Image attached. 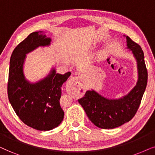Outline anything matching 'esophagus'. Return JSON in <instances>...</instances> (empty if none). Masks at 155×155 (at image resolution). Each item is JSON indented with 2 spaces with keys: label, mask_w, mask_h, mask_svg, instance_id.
<instances>
[{
  "label": "esophagus",
  "mask_w": 155,
  "mask_h": 155,
  "mask_svg": "<svg viewBox=\"0 0 155 155\" xmlns=\"http://www.w3.org/2000/svg\"><path fill=\"white\" fill-rule=\"evenodd\" d=\"M78 79H79V78H78L77 76H74V77H71V79H70V80L69 81V83L73 84L74 81H77Z\"/></svg>",
  "instance_id": "1"
}]
</instances>
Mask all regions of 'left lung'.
Returning <instances> with one entry per match:
<instances>
[{
    "label": "left lung",
    "instance_id": "8db88e82",
    "mask_svg": "<svg viewBox=\"0 0 155 155\" xmlns=\"http://www.w3.org/2000/svg\"><path fill=\"white\" fill-rule=\"evenodd\" d=\"M127 49L137 61L138 79L136 86L126 96L118 99H108L94 90L87 91L79 99L88 118L96 126L113 129L129 122L135 116L141 103L147 84V70L141 47L126 37Z\"/></svg>",
    "mask_w": 155,
    "mask_h": 155
}]
</instances>
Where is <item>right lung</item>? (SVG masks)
<instances>
[{
	"mask_svg": "<svg viewBox=\"0 0 155 155\" xmlns=\"http://www.w3.org/2000/svg\"><path fill=\"white\" fill-rule=\"evenodd\" d=\"M51 39L42 31L34 32L20 43L10 60L8 95L15 112L25 124L38 130H52L61 123L64 113L59 104L61 86L71 72L60 74L52 69L45 79L30 83L23 64L26 54L39 47L49 46Z\"/></svg>",
	"mask_w": 155,
	"mask_h": 155,
	"instance_id": "add662e5",
	"label": "right lung"
}]
</instances>
